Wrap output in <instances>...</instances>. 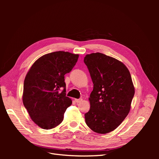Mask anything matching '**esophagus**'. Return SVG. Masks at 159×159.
Here are the masks:
<instances>
[{"label":"esophagus","instance_id":"1","mask_svg":"<svg viewBox=\"0 0 159 159\" xmlns=\"http://www.w3.org/2000/svg\"><path fill=\"white\" fill-rule=\"evenodd\" d=\"M75 102L77 103H80V102H82V99H81V98H80V99H75Z\"/></svg>","mask_w":159,"mask_h":159}]
</instances>
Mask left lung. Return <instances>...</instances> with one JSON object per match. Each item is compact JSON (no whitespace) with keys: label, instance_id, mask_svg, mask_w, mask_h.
<instances>
[{"label":"left lung","instance_id":"1","mask_svg":"<svg viewBox=\"0 0 159 159\" xmlns=\"http://www.w3.org/2000/svg\"><path fill=\"white\" fill-rule=\"evenodd\" d=\"M84 61L93 84L85 123L95 133H108L123 122L131 109L134 94L131 74L122 62L99 52L86 55Z\"/></svg>","mask_w":159,"mask_h":159}]
</instances>
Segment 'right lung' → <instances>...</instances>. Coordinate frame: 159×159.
Masks as SVG:
<instances>
[{
	"label": "right lung",
	"mask_w": 159,
	"mask_h": 159,
	"mask_svg": "<svg viewBox=\"0 0 159 159\" xmlns=\"http://www.w3.org/2000/svg\"><path fill=\"white\" fill-rule=\"evenodd\" d=\"M79 55L68 52L49 53L33 64L24 81L22 101L32 121L44 129H51L64 119L71 105L66 97L64 75L70 73Z\"/></svg>",
	"instance_id": "add662e5"
}]
</instances>
